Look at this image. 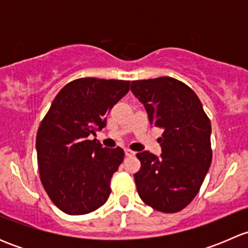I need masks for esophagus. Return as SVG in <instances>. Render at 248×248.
<instances>
[{
  "mask_svg": "<svg viewBox=\"0 0 248 248\" xmlns=\"http://www.w3.org/2000/svg\"><path fill=\"white\" fill-rule=\"evenodd\" d=\"M124 155H126L127 157H132V156H134V155H136V152L132 151V150H129V149H126V150H124Z\"/></svg>",
  "mask_w": 248,
  "mask_h": 248,
  "instance_id": "esophagus-1",
  "label": "esophagus"
}]
</instances>
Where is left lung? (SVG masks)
I'll return each instance as SVG.
<instances>
[{
	"mask_svg": "<svg viewBox=\"0 0 248 248\" xmlns=\"http://www.w3.org/2000/svg\"><path fill=\"white\" fill-rule=\"evenodd\" d=\"M131 91L144 104L150 122L163 128L161 157L137 154L139 197L157 211H181L197 196L211 164L209 117L193 90L174 78L136 80Z\"/></svg>",
	"mask_w": 248,
	"mask_h": 248,
	"instance_id": "left-lung-1",
	"label": "left lung"
}]
</instances>
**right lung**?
Returning a JSON list of instances; mask_svg holds the SVG:
<instances>
[{"mask_svg":"<svg viewBox=\"0 0 248 248\" xmlns=\"http://www.w3.org/2000/svg\"><path fill=\"white\" fill-rule=\"evenodd\" d=\"M131 81L80 78L57 93L37 132L41 181L51 202L68 215H86L109 198L110 180L124 157L102 147L96 136Z\"/></svg>","mask_w":248,"mask_h":248,"instance_id":"add662e5","label":"right lung"}]
</instances>
